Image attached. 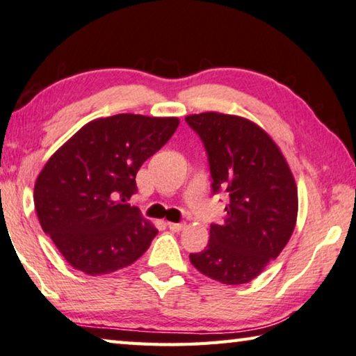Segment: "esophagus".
I'll return each instance as SVG.
<instances>
[{
  "mask_svg": "<svg viewBox=\"0 0 356 356\" xmlns=\"http://www.w3.org/2000/svg\"><path fill=\"white\" fill-rule=\"evenodd\" d=\"M167 226L172 232H179L184 229V222H167Z\"/></svg>",
  "mask_w": 356,
  "mask_h": 356,
  "instance_id": "1",
  "label": "esophagus"
}]
</instances>
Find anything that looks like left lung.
Masks as SVG:
<instances>
[{"label": "left lung", "instance_id": "1", "mask_svg": "<svg viewBox=\"0 0 356 356\" xmlns=\"http://www.w3.org/2000/svg\"><path fill=\"white\" fill-rule=\"evenodd\" d=\"M186 122L209 156L213 194H229L224 222L211 224L209 245L189 259L213 280L243 285L286 247L298 218L296 183L278 146L248 119L211 111Z\"/></svg>", "mask_w": 356, "mask_h": 356}]
</instances>
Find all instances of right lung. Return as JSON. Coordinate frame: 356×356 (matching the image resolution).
Returning a JSON list of instances; mask_svg holds the SVG:
<instances>
[{
    "mask_svg": "<svg viewBox=\"0 0 356 356\" xmlns=\"http://www.w3.org/2000/svg\"><path fill=\"white\" fill-rule=\"evenodd\" d=\"M177 118L116 114L78 130L35 184L38 220L63 258L87 275L127 267L149 248L157 229L127 200L146 159L172 138Z\"/></svg>",
    "mask_w": 356,
    "mask_h": 356,
    "instance_id": "right-lung-1",
    "label": "right lung"
}]
</instances>
